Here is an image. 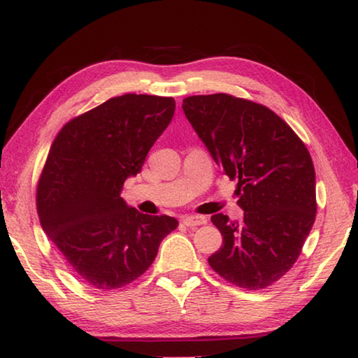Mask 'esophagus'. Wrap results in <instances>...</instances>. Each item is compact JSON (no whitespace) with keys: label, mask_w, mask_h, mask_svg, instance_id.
Returning <instances> with one entry per match:
<instances>
[{"label":"esophagus","mask_w":358,"mask_h":358,"mask_svg":"<svg viewBox=\"0 0 358 358\" xmlns=\"http://www.w3.org/2000/svg\"><path fill=\"white\" fill-rule=\"evenodd\" d=\"M183 222L189 227H196V226H202V224H207V217L205 216H185Z\"/></svg>","instance_id":"34e87169"}]
</instances>
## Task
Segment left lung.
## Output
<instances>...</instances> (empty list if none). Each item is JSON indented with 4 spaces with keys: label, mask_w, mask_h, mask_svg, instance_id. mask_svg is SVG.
<instances>
[{
    "label": "left lung",
    "mask_w": 358,
    "mask_h": 358,
    "mask_svg": "<svg viewBox=\"0 0 358 358\" xmlns=\"http://www.w3.org/2000/svg\"><path fill=\"white\" fill-rule=\"evenodd\" d=\"M183 112L211 157L237 180L241 222L217 213L222 246L208 257L234 286L259 290L299 259L316 220V173L292 128L257 102L216 93L183 99Z\"/></svg>",
    "instance_id": "left-lung-1"
}]
</instances>
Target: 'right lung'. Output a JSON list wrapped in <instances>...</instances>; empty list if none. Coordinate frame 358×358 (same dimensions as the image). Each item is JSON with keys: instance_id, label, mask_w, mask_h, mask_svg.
Masks as SVG:
<instances>
[{"instance_id": "obj_1", "label": "right lung", "mask_w": 358, "mask_h": 358, "mask_svg": "<svg viewBox=\"0 0 358 358\" xmlns=\"http://www.w3.org/2000/svg\"><path fill=\"white\" fill-rule=\"evenodd\" d=\"M173 98L123 94L66 123L48 151L36 205L41 226L83 282L120 289L148 270L178 221L121 197L172 121Z\"/></svg>"}]
</instances>
